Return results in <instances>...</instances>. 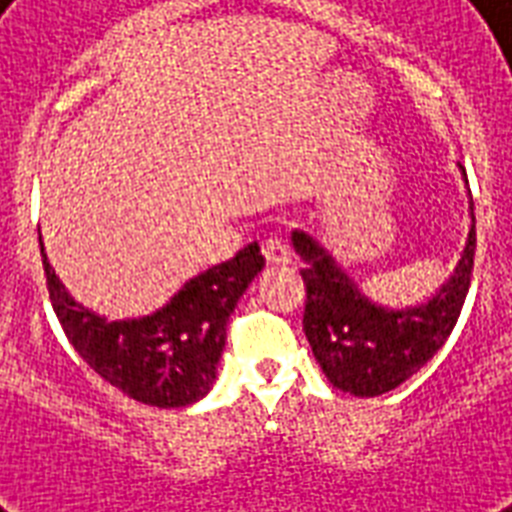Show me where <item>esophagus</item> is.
Segmentation results:
<instances>
[{"mask_svg": "<svg viewBox=\"0 0 512 512\" xmlns=\"http://www.w3.org/2000/svg\"><path fill=\"white\" fill-rule=\"evenodd\" d=\"M263 257L268 265H287L289 260H292V255H289V247L279 239L263 241Z\"/></svg>", "mask_w": 512, "mask_h": 512, "instance_id": "esophagus-1", "label": "esophagus"}]
</instances>
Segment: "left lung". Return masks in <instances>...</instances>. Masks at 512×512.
<instances>
[{"label": "left lung", "instance_id": "1", "mask_svg": "<svg viewBox=\"0 0 512 512\" xmlns=\"http://www.w3.org/2000/svg\"><path fill=\"white\" fill-rule=\"evenodd\" d=\"M460 175L468 185L465 167ZM470 193V191H468ZM305 263L303 332L321 372L350 396L372 398L398 388L436 356L460 319L476 255V215L452 276L414 305H382L364 295L337 257L308 231H292Z\"/></svg>", "mask_w": 512, "mask_h": 512}]
</instances>
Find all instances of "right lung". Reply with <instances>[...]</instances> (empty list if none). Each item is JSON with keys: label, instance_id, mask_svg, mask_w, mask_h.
I'll return each mask as SVG.
<instances>
[{"label": "right lung", "instance_id": "right-lung-1", "mask_svg": "<svg viewBox=\"0 0 512 512\" xmlns=\"http://www.w3.org/2000/svg\"><path fill=\"white\" fill-rule=\"evenodd\" d=\"M39 247L52 308L76 353L114 388L159 409L196 404L212 390L228 319L265 265L260 247L249 244L185 281L162 308L114 321L79 303L52 268L42 236Z\"/></svg>", "mask_w": 512, "mask_h": 512}]
</instances>
